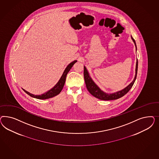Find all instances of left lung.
<instances>
[{
	"instance_id": "8db88e82",
	"label": "left lung",
	"mask_w": 159,
	"mask_h": 159,
	"mask_svg": "<svg viewBox=\"0 0 159 159\" xmlns=\"http://www.w3.org/2000/svg\"><path fill=\"white\" fill-rule=\"evenodd\" d=\"M131 38L135 43V46H136V45L135 39L132 38V37H131ZM138 59H137L136 65V70H135L136 73H135V78H134L133 82H131L130 84L128 86L126 87L124 89L119 91V92L112 93V94H107L106 93L101 90L97 86L96 84L94 83V82L93 81L91 77H90L89 73L87 70L86 68L84 67V81H85L87 89L92 96H93L101 100H112L118 99L125 95L130 90L132 87L133 86V85L135 83V80L136 79L137 72H138Z\"/></svg>"
}]
</instances>
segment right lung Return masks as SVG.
I'll return each instance as SVG.
<instances>
[{"instance_id": "right-lung-1", "label": "right lung", "mask_w": 159, "mask_h": 159, "mask_svg": "<svg viewBox=\"0 0 159 159\" xmlns=\"http://www.w3.org/2000/svg\"><path fill=\"white\" fill-rule=\"evenodd\" d=\"M76 62H77V61H74L72 62H71L70 64H69L66 68L65 69V70H64L62 76L61 77L60 80H59V82L57 83V84L55 86L53 87L52 89H51L50 90H49L48 92L44 93L43 94L37 96V95H34V94H32L30 93L29 92L25 91L24 89H23V90L27 94H29L30 96L34 97V98H35L40 99V100L48 99V98L53 97L58 95L62 91L63 87L64 86L65 80H66V75H67V73H68L69 71L70 70V69L72 67L73 65Z\"/></svg>"}]
</instances>
